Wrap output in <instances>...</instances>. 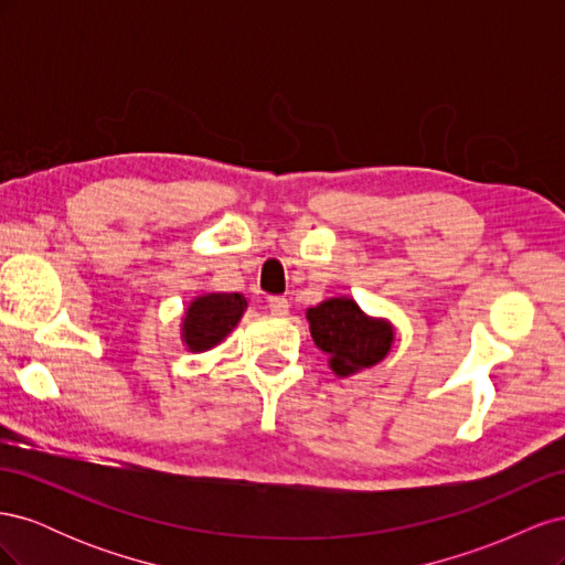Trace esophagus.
<instances>
[{"label": "esophagus", "mask_w": 565, "mask_h": 565, "mask_svg": "<svg viewBox=\"0 0 565 565\" xmlns=\"http://www.w3.org/2000/svg\"><path fill=\"white\" fill-rule=\"evenodd\" d=\"M268 309L273 316H287L289 311V301L285 297H270L268 299Z\"/></svg>", "instance_id": "34e87169"}]
</instances>
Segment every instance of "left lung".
Returning a JSON list of instances; mask_svg holds the SVG:
<instances>
[{
	"label": "left lung",
	"mask_w": 565,
	"mask_h": 565,
	"mask_svg": "<svg viewBox=\"0 0 565 565\" xmlns=\"http://www.w3.org/2000/svg\"><path fill=\"white\" fill-rule=\"evenodd\" d=\"M306 318L316 347L330 355V367L341 377L380 363L391 349V324L367 318L353 299H328Z\"/></svg>",
	"instance_id": "left-lung-1"
}]
</instances>
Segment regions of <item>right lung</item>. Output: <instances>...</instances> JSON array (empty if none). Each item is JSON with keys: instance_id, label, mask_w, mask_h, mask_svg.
Listing matches in <instances>:
<instances>
[{"instance_id": "add662e5", "label": "right lung", "mask_w": 565, "mask_h": 565, "mask_svg": "<svg viewBox=\"0 0 565 565\" xmlns=\"http://www.w3.org/2000/svg\"><path fill=\"white\" fill-rule=\"evenodd\" d=\"M243 295H207L191 303L183 322V339L191 351H207L218 344L245 311Z\"/></svg>"}]
</instances>
